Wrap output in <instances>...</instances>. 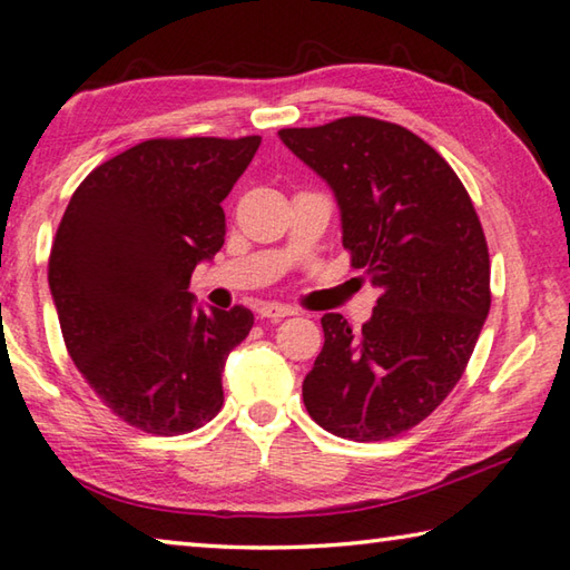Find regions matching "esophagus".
I'll use <instances>...</instances> for the list:
<instances>
[{
    "label": "esophagus",
    "mask_w": 570,
    "mask_h": 570,
    "mask_svg": "<svg viewBox=\"0 0 570 570\" xmlns=\"http://www.w3.org/2000/svg\"><path fill=\"white\" fill-rule=\"evenodd\" d=\"M258 314L264 320H282V317H288V314H294L292 306H284V304H276V302H264L258 306Z\"/></svg>",
    "instance_id": "obj_1"
}]
</instances>
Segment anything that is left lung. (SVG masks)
<instances>
[{
	"mask_svg": "<svg viewBox=\"0 0 570 570\" xmlns=\"http://www.w3.org/2000/svg\"><path fill=\"white\" fill-rule=\"evenodd\" d=\"M278 137L330 185L342 246L381 288L360 332L322 317L306 411L342 439L399 436L459 383L490 314L482 223L446 159L399 124L345 116Z\"/></svg>",
	"mask_w": 570,
	"mask_h": 570,
	"instance_id": "left-lung-1",
	"label": "left lung"
}]
</instances>
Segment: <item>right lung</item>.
<instances>
[{
  "label": "right lung",
  "instance_id": "right-lung-1",
  "mask_svg": "<svg viewBox=\"0 0 570 570\" xmlns=\"http://www.w3.org/2000/svg\"><path fill=\"white\" fill-rule=\"evenodd\" d=\"M261 137L149 139L80 183L50 250L62 340L129 426L177 436L223 405V367L253 314L195 306L193 271L225 243L220 203Z\"/></svg>",
  "mask_w": 570,
  "mask_h": 570
}]
</instances>
